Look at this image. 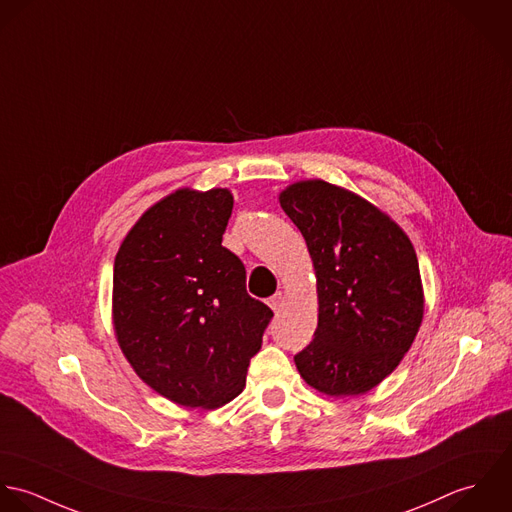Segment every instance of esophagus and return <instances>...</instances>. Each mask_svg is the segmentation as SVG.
<instances>
[{
  "instance_id": "1",
  "label": "esophagus",
  "mask_w": 512,
  "mask_h": 512,
  "mask_svg": "<svg viewBox=\"0 0 512 512\" xmlns=\"http://www.w3.org/2000/svg\"><path fill=\"white\" fill-rule=\"evenodd\" d=\"M267 305L273 308V312H279L281 308L285 307V293H283V291H277V293L267 301Z\"/></svg>"
}]
</instances>
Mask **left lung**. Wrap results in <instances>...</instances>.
<instances>
[{
    "mask_svg": "<svg viewBox=\"0 0 512 512\" xmlns=\"http://www.w3.org/2000/svg\"><path fill=\"white\" fill-rule=\"evenodd\" d=\"M279 204L301 229L316 275L318 324L297 370L326 396L366 394L398 368L421 326L415 249L386 211L324 180L287 186Z\"/></svg>",
    "mask_w": 512,
    "mask_h": 512,
    "instance_id": "left-lung-1",
    "label": "left lung"
}]
</instances>
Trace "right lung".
Segmentation results:
<instances>
[{
  "label": "right lung",
  "instance_id": "right-lung-1",
  "mask_svg": "<svg viewBox=\"0 0 512 512\" xmlns=\"http://www.w3.org/2000/svg\"><path fill=\"white\" fill-rule=\"evenodd\" d=\"M231 209L227 188H180L140 215L114 259L116 342L144 384L184 408H221L243 392L273 318L221 245Z\"/></svg>",
  "mask_w": 512,
  "mask_h": 512
}]
</instances>
